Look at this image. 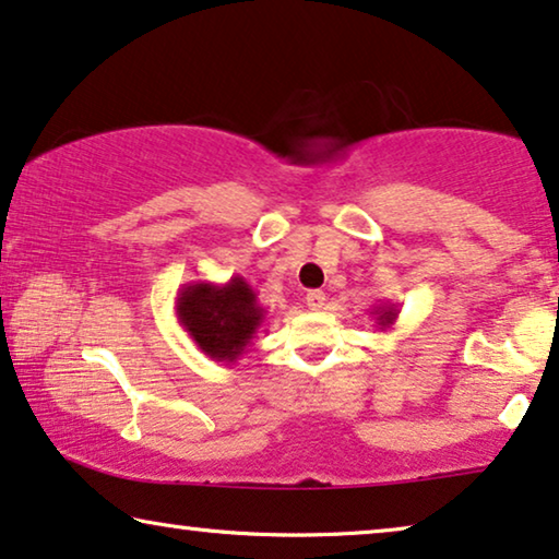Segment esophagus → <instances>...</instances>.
I'll return each instance as SVG.
<instances>
[{
  "label": "esophagus",
  "instance_id": "esophagus-1",
  "mask_svg": "<svg viewBox=\"0 0 559 559\" xmlns=\"http://www.w3.org/2000/svg\"><path fill=\"white\" fill-rule=\"evenodd\" d=\"M306 306L311 308V311H321V308L326 306V294H323V290H308Z\"/></svg>",
  "mask_w": 559,
  "mask_h": 559
}]
</instances>
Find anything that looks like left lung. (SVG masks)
I'll list each match as a JSON object with an SVG mask.
<instances>
[{"instance_id":"obj_1","label":"left lung","mask_w":559,"mask_h":559,"mask_svg":"<svg viewBox=\"0 0 559 559\" xmlns=\"http://www.w3.org/2000/svg\"><path fill=\"white\" fill-rule=\"evenodd\" d=\"M371 316H373V323H377L379 331H389L396 323V319H399V308L394 304L373 306Z\"/></svg>"}]
</instances>
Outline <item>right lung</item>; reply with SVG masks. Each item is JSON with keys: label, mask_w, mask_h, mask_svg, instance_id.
<instances>
[{"label": "right lung", "mask_w": 559, "mask_h": 559, "mask_svg": "<svg viewBox=\"0 0 559 559\" xmlns=\"http://www.w3.org/2000/svg\"><path fill=\"white\" fill-rule=\"evenodd\" d=\"M178 323L213 361H238L265 321V308L243 276L186 283L175 298Z\"/></svg>", "instance_id": "1"}]
</instances>
